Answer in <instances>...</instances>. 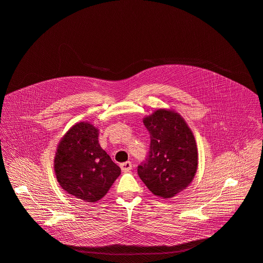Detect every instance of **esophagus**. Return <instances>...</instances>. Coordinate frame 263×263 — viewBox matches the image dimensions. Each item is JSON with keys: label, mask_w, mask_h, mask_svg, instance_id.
<instances>
[{"label": "esophagus", "mask_w": 263, "mask_h": 263, "mask_svg": "<svg viewBox=\"0 0 263 263\" xmlns=\"http://www.w3.org/2000/svg\"><path fill=\"white\" fill-rule=\"evenodd\" d=\"M120 167H121L122 172H128L129 170H132L133 165H132L130 162H125V163H122V164L120 165Z\"/></svg>", "instance_id": "obj_1"}]
</instances>
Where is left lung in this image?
Here are the masks:
<instances>
[{"mask_svg": "<svg viewBox=\"0 0 263 263\" xmlns=\"http://www.w3.org/2000/svg\"><path fill=\"white\" fill-rule=\"evenodd\" d=\"M150 134L147 159L138 174L157 197L172 198L185 190L198 168L195 137L184 119L172 110L159 109L143 119Z\"/></svg>", "mask_w": 263, "mask_h": 263, "instance_id": "obj_1", "label": "left lung"}]
</instances>
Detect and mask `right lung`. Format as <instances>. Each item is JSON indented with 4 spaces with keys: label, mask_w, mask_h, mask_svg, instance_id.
<instances>
[{
    "label": "right lung",
    "mask_w": 263,
    "mask_h": 263,
    "mask_svg": "<svg viewBox=\"0 0 263 263\" xmlns=\"http://www.w3.org/2000/svg\"><path fill=\"white\" fill-rule=\"evenodd\" d=\"M98 128L89 122L74 124L60 140L54 162L57 180L79 201L104 197L121 169L98 143Z\"/></svg>",
    "instance_id": "obj_1"
}]
</instances>
